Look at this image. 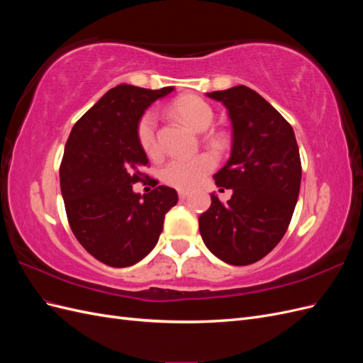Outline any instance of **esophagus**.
Masks as SVG:
<instances>
[{
	"label": "esophagus",
	"instance_id": "1",
	"mask_svg": "<svg viewBox=\"0 0 363 363\" xmlns=\"http://www.w3.org/2000/svg\"><path fill=\"white\" fill-rule=\"evenodd\" d=\"M189 196V192L188 191H179V199L180 200H186Z\"/></svg>",
	"mask_w": 363,
	"mask_h": 363
}]
</instances>
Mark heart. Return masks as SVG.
<instances>
[{
	"label": "heart",
	"instance_id": "b5f03b06",
	"mask_svg": "<svg viewBox=\"0 0 363 363\" xmlns=\"http://www.w3.org/2000/svg\"><path fill=\"white\" fill-rule=\"evenodd\" d=\"M171 112L182 123L195 131H204L213 123V108L203 98L195 95H184L171 103ZM136 136L140 148L150 157L160 155V142L157 138V115L155 111H148L142 115L136 125ZM213 144L219 145L223 138L219 135L211 136ZM215 168V159L211 155H199L195 157H175L163 164L159 175L160 180L182 191L195 188L206 175Z\"/></svg>",
	"mask_w": 363,
	"mask_h": 363
}]
</instances>
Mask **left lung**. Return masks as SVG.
Here are the masks:
<instances>
[{
    "instance_id": "1",
    "label": "left lung",
    "mask_w": 363,
    "mask_h": 363,
    "mask_svg": "<svg viewBox=\"0 0 363 363\" xmlns=\"http://www.w3.org/2000/svg\"><path fill=\"white\" fill-rule=\"evenodd\" d=\"M221 101L233 124L232 157L213 175L227 203L212 195L199 218L206 247L230 265L265 257L286 233L301 183L294 130L265 98L247 86L207 94Z\"/></svg>"
}]
</instances>
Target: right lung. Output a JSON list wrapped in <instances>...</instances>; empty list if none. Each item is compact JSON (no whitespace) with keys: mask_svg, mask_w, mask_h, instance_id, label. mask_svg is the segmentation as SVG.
Returning <instances> with one entry per match:
<instances>
[{"mask_svg":"<svg viewBox=\"0 0 363 363\" xmlns=\"http://www.w3.org/2000/svg\"><path fill=\"white\" fill-rule=\"evenodd\" d=\"M174 87L150 91L119 84L106 92L71 130L60 163V189L68 223L83 248L104 265L125 268L157 244L163 219L179 196L157 186L142 197L133 184L148 175L136 125L145 108Z\"/></svg>","mask_w":363,"mask_h":363,"instance_id":"add662e5","label":"right lung"}]
</instances>
